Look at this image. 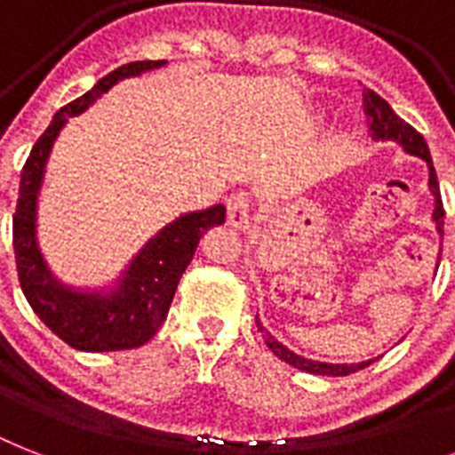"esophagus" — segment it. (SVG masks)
Here are the masks:
<instances>
[{
    "mask_svg": "<svg viewBox=\"0 0 455 455\" xmlns=\"http://www.w3.org/2000/svg\"><path fill=\"white\" fill-rule=\"evenodd\" d=\"M228 224L234 228H245L250 221V196L248 193H231L227 200Z\"/></svg>",
    "mask_w": 455,
    "mask_h": 455,
    "instance_id": "esophagus-1",
    "label": "esophagus"
}]
</instances>
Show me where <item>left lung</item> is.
I'll return each instance as SVG.
<instances>
[{
  "label": "left lung",
  "instance_id": "obj_1",
  "mask_svg": "<svg viewBox=\"0 0 455 455\" xmlns=\"http://www.w3.org/2000/svg\"><path fill=\"white\" fill-rule=\"evenodd\" d=\"M363 113L368 117V127H371V137L382 139V141H396V144L403 146V151L411 153V156L423 157L427 167H430V191L435 193V214L432 220L437 224L439 234H444V203H442V193H439V181H437V172H435V164H432L430 148L425 144V139L420 132H416L409 123H403L402 117L396 116L392 106H389L380 94H375L373 89L363 87ZM257 331L264 335V342L269 347L271 352L276 354L278 359L291 363V366L299 368L304 373H314V375H349L356 373L361 368L371 366L373 361H361V363H321V361H311L304 359V356H298L292 354L291 349H285L278 339H274L269 332L264 331V325L255 318Z\"/></svg>",
  "mask_w": 455,
  "mask_h": 455
}]
</instances>
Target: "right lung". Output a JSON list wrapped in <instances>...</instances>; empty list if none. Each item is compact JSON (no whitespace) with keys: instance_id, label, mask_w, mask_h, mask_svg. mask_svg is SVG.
Listing matches in <instances>:
<instances>
[{"instance_id":"add662e5","label":"right lung","mask_w":455,"mask_h":455,"mask_svg":"<svg viewBox=\"0 0 455 455\" xmlns=\"http://www.w3.org/2000/svg\"><path fill=\"white\" fill-rule=\"evenodd\" d=\"M163 63L164 60H134L116 68L96 82L92 92L63 106L37 139V144L32 146L20 172V188L13 212V255L20 291L39 321L66 345L80 352H116L148 342L170 311L179 278L191 264L200 235L227 220V207L214 205L167 224L156 238L146 243V248L124 271L117 291L106 298L63 288L53 281L42 262L35 243V203L46 157L60 127L68 123V117L82 113L103 92H108L117 80L160 68Z\"/></svg>"}]
</instances>
